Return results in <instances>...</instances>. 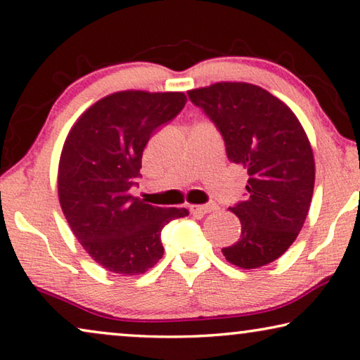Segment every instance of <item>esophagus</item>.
I'll return each mask as SVG.
<instances>
[{"label": "esophagus", "mask_w": 360, "mask_h": 360, "mask_svg": "<svg viewBox=\"0 0 360 360\" xmlns=\"http://www.w3.org/2000/svg\"><path fill=\"white\" fill-rule=\"evenodd\" d=\"M219 207L216 203H208V205H191V213L193 216H203L208 214L211 211H216Z\"/></svg>", "instance_id": "obj_1"}]
</instances>
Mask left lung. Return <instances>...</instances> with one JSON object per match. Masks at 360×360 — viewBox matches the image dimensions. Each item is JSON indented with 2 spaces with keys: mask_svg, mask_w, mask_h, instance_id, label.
I'll return each mask as SVG.
<instances>
[{
  "mask_svg": "<svg viewBox=\"0 0 360 360\" xmlns=\"http://www.w3.org/2000/svg\"><path fill=\"white\" fill-rule=\"evenodd\" d=\"M187 94L221 131L227 158L248 171V198L229 208L240 219V238L222 255L242 269L269 264L296 240L311 207L316 163L303 124L252 83L219 82Z\"/></svg>",
  "mask_w": 360,
  "mask_h": 360,
  "instance_id": "left-lung-1",
  "label": "left lung"
}]
</instances>
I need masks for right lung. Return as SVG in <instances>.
<instances>
[{
  "instance_id": "obj_1",
  "label": "right lung",
  "mask_w": 360,
  "mask_h": 360,
  "mask_svg": "<svg viewBox=\"0 0 360 360\" xmlns=\"http://www.w3.org/2000/svg\"><path fill=\"white\" fill-rule=\"evenodd\" d=\"M186 102L181 91H118L94 102L68 131L57 169L59 203L73 236L105 271H149L163 256V227L189 214L129 192L152 133Z\"/></svg>"
}]
</instances>
